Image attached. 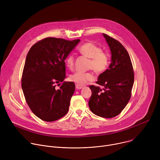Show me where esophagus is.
<instances>
[{
    "label": "esophagus",
    "mask_w": 160,
    "mask_h": 160,
    "mask_svg": "<svg viewBox=\"0 0 160 160\" xmlns=\"http://www.w3.org/2000/svg\"><path fill=\"white\" fill-rule=\"evenodd\" d=\"M83 88V87L82 85H78V84L76 85V88H77V89H82Z\"/></svg>",
    "instance_id": "esophagus-1"
}]
</instances>
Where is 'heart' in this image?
Listing matches in <instances>:
<instances>
[{
	"label": "heart",
	"mask_w": 160,
	"mask_h": 160,
	"mask_svg": "<svg viewBox=\"0 0 160 160\" xmlns=\"http://www.w3.org/2000/svg\"><path fill=\"white\" fill-rule=\"evenodd\" d=\"M79 52L83 56L89 58L88 68L92 69L95 72L101 74L105 72L108 68L110 64L109 55L102 51L101 47L92 42L83 43L78 48ZM68 68L72 70L75 66V58L72 55L68 56L66 59ZM69 80L80 85H83L88 82L92 81L94 77L91 71L85 72H76L69 76Z\"/></svg>",
	"instance_id": "obj_1"
}]
</instances>
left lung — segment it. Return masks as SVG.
Wrapping results in <instances>:
<instances>
[{"label": "left lung", "mask_w": 160, "mask_h": 160, "mask_svg": "<svg viewBox=\"0 0 160 160\" xmlns=\"http://www.w3.org/2000/svg\"><path fill=\"white\" fill-rule=\"evenodd\" d=\"M110 47L112 59L109 68L99 75L97 84L89 86L92 95L89 107L95 115L104 118H112L125 108L132 96L134 72L129 55L121 43L103 34Z\"/></svg>", "instance_id": "left-lung-1"}]
</instances>
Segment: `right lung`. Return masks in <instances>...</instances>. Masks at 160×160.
I'll return each instance as SVG.
<instances>
[{"label":"right lung","instance_id":"1","mask_svg":"<svg viewBox=\"0 0 160 160\" xmlns=\"http://www.w3.org/2000/svg\"><path fill=\"white\" fill-rule=\"evenodd\" d=\"M80 39L47 38L32 46L26 57L22 88L27 105L38 118L47 122L59 119L68 113L75 85L63 82L64 60ZM63 83L59 89L56 88Z\"/></svg>","mask_w":160,"mask_h":160}]
</instances>
